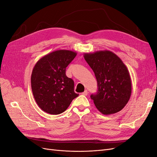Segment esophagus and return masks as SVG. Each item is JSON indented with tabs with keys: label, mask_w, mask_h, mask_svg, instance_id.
<instances>
[{
	"label": "esophagus",
	"mask_w": 157,
	"mask_h": 157,
	"mask_svg": "<svg viewBox=\"0 0 157 157\" xmlns=\"http://www.w3.org/2000/svg\"><path fill=\"white\" fill-rule=\"evenodd\" d=\"M88 94V92L87 90H85V91H84V92H82V95H84V96H87Z\"/></svg>",
	"instance_id": "34e87169"
}]
</instances>
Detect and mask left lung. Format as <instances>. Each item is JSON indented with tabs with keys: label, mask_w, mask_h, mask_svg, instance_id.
<instances>
[{
	"label": "left lung",
	"mask_w": 157,
	"mask_h": 157,
	"mask_svg": "<svg viewBox=\"0 0 157 157\" xmlns=\"http://www.w3.org/2000/svg\"><path fill=\"white\" fill-rule=\"evenodd\" d=\"M96 76V93L90 98L104 115L116 113L124 107L132 92L130 74L122 60L111 51H99L84 56Z\"/></svg>",
	"instance_id": "left-lung-1"
}]
</instances>
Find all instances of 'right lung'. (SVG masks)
<instances>
[{
  "instance_id": "add662e5",
  "label": "right lung",
  "mask_w": 157,
  "mask_h": 157,
  "mask_svg": "<svg viewBox=\"0 0 157 157\" xmlns=\"http://www.w3.org/2000/svg\"><path fill=\"white\" fill-rule=\"evenodd\" d=\"M77 53L60 50L42 57L31 75V88L40 108L51 115L62 113L78 96L74 91V81L65 74L66 67Z\"/></svg>"
}]
</instances>
